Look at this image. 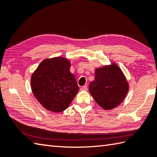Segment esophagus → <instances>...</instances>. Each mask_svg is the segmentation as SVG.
Here are the masks:
<instances>
[{
	"label": "esophagus",
	"mask_w": 157,
	"mask_h": 157,
	"mask_svg": "<svg viewBox=\"0 0 157 157\" xmlns=\"http://www.w3.org/2000/svg\"><path fill=\"white\" fill-rule=\"evenodd\" d=\"M81 91H86L87 90V85H84V86H82L81 87Z\"/></svg>",
	"instance_id": "obj_1"
}]
</instances>
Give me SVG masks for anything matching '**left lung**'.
<instances>
[{"label": "left lung", "instance_id": "left-lung-1", "mask_svg": "<svg viewBox=\"0 0 157 157\" xmlns=\"http://www.w3.org/2000/svg\"><path fill=\"white\" fill-rule=\"evenodd\" d=\"M89 90L98 105L105 110L116 107L125 98L128 84L122 70L116 64L95 70V79Z\"/></svg>", "mask_w": 157, "mask_h": 157}]
</instances>
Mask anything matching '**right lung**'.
<instances>
[{"label": "right lung", "mask_w": 157, "mask_h": 157, "mask_svg": "<svg viewBox=\"0 0 157 157\" xmlns=\"http://www.w3.org/2000/svg\"><path fill=\"white\" fill-rule=\"evenodd\" d=\"M70 68L69 60L58 57L44 59L33 73L32 91L47 110L63 111L77 94L79 87Z\"/></svg>", "instance_id": "obj_1"}]
</instances>
